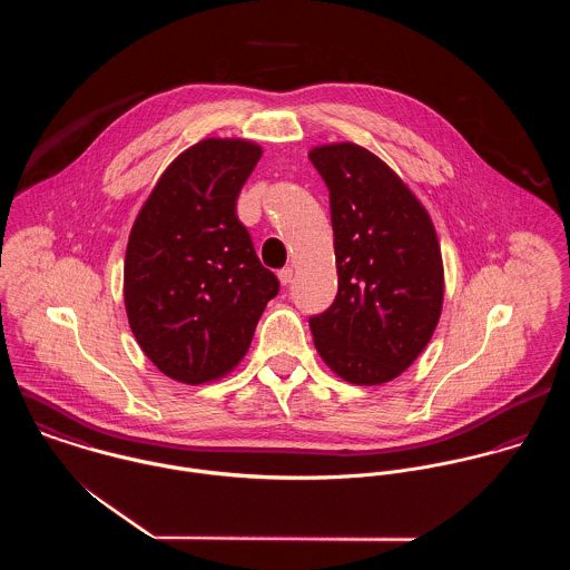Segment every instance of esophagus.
I'll list each match as a JSON object with an SVG mask.
<instances>
[{
    "label": "esophagus",
    "mask_w": 570,
    "mask_h": 570,
    "mask_svg": "<svg viewBox=\"0 0 570 570\" xmlns=\"http://www.w3.org/2000/svg\"><path fill=\"white\" fill-rule=\"evenodd\" d=\"M278 278H281L283 285H289L292 278H294V269H292V267H283V269L278 272Z\"/></svg>",
    "instance_id": "esophagus-1"
}]
</instances>
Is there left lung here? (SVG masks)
<instances>
[{
	"mask_svg": "<svg viewBox=\"0 0 570 570\" xmlns=\"http://www.w3.org/2000/svg\"><path fill=\"white\" fill-rule=\"evenodd\" d=\"M309 160L331 204L337 294L309 318L326 366L357 386L395 380L430 342L443 305V261L430 215L371 151L337 142Z\"/></svg>",
	"mask_w": 570,
	"mask_h": 570,
	"instance_id": "1",
	"label": "left lung"
}]
</instances>
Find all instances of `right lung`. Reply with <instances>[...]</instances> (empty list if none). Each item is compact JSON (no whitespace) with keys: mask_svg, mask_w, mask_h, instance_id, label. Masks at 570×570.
Returning a JSON list of instances; mask_svg holds the SVG:
<instances>
[{"mask_svg":"<svg viewBox=\"0 0 570 570\" xmlns=\"http://www.w3.org/2000/svg\"><path fill=\"white\" fill-rule=\"evenodd\" d=\"M247 140L208 138L177 156L136 217L125 307L145 355L184 384L244 360L278 278L261 265L237 197L261 158Z\"/></svg>","mask_w":570,"mask_h":570,"instance_id":"obj_1","label":"right lung"}]
</instances>
